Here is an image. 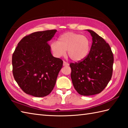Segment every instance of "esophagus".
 <instances>
[{
  "instance_id": "34e87169",
  "label": "esophagus",
  "mask_w": 128,
  "mask_h": 128,
  "mask_svg": "<svg viewBox=\"0 0 128 128\" xmlns=\"http://www.w3.org/2000/svg\"><path fill=\"white\" fill-rule=\"evenodd\" d=\"M69 65V64L68 62H65V61L63 62V66H68Z\"/></svg>"
}]
</instances>
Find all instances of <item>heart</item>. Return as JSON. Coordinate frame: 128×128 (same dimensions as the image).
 <instances>
[{
    "label": "heart",
    "instance_id": "heart-1",
    "mask_svg": "<svg viewBox=\"0 0 128 128\" xmlns=\"http://www.w3.org/2000/svg\"><path fill=\"white\" fill-rule=\"evenodd\" d=\"M90 46L89 39L85 36L72 32H67L59 38L58 42L53 41L50 44L55 56L60 58L68 52L69 56L74 61L84 59L89 53Z\"/></svg>",
    "mask_w": 128,
    "mask_h": 128
}]
</instances>
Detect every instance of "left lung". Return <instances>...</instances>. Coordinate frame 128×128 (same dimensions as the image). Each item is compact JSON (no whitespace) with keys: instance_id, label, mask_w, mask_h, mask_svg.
I'll return each mask as SVG.
<instances>
[{"instance_id":"left-lung-1","label":"left lung","mask_w":128,"mask_h":128,"mask_svg":"<svg viewBox=\"0 0 128 128\" xmlns=\"http://www.w3.org/2000/svg\"><path fill=\"white\" fill-rule=\"evenodd\" d=\"M92 36L89 53L82 60L71 62V78L75 89L82 96H89L101 92L112 74L113 54L105 40L91 30Z\"/></svg>"}]
</instances>
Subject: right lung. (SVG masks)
<instances>
[{
  "label": "right lung",
  "instance_id": "right-lung-1",
  "mask_svg": "<svg viewBox=\"0 0 128 128\" xmlns=\"http://www.w3.org/2000/svg\"><path fill=\"white\" fill-rule=\"evenodd\" d=\"M56 30L36 32L25 36L12 56V74L24 92L44 97L53 89L63 62L52 56L50 40Z\"/></svg>",
  "mask_w": 128,
  "mask_h": 128
}]
</instances>
